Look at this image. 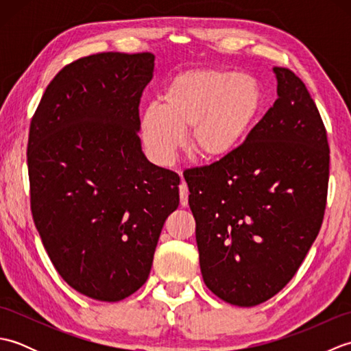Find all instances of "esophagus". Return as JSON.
<instances>
[{
	"instance_id": "obj_1",
	"label": "esophagus",
	"mask_w": 351,
	"mask_h": 351,
	"mask_svg": "<svg viewBox=\"0 0 351 351\" xmlns=\"http://www.w3.org/2000/svg\"><path fill=\"white\" fill-rule=\"evenodd\" d=\"M180 197H181V205L187 206L189 205V187L184 181L180 184Z\"/></svg>"
}]
</instances>
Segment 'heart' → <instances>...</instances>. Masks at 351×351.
<instances>
[{
  "instance_id": "1",
  "label": "heart",
  "mask_w": 351,
  "mask_h": 351,
  "mask_svg": "<svg viewBox=\"0 0 351 351\" xmlns=\"http://www.w3.org/2000/svg\"><path fill=\"white\" fill-rule=\"evenodd\" d=\"M261 106L256 83L247 77L215 69L181 72L161 96V107L149 106L141 134L152 160L169 166L184 146L206 161L225 160L241 143Z\"/></svg>"
}]
</instances>
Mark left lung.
I'll return each mask as SVG.
<instances>
[{
    "instance_id": "1",
    "label": "left lung",
    "mask_w": 351,
    "mask_h": 351,
    "mask_svg": "<svg viewBox=\"0 0 351 351\" xmlns=\"http://www.w3.org/2000/svg\"><path fill=\"white\" fill-rule=\"evenodd\" d=\"M278 99L228 158L184 175L200 271L213 293L256 306L293 279L322 228L330 151L303 81L273 68Z\"/></svg>"
}]
</instances>
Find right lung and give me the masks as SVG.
<instances>
[{
  "label": "right lung",
  "mask_w": 351,
  "mask_h": 351,
  "mask_svg": "<svg viewBox=\"0 0 351 351\" xmlns=\"http://www.w3.org/2000/svg\"><path fill=\"white\" fill-rule=\"evenodd\" d=\"M151 52H101L48 84L29 125L34 225L73 289L119 302L147 280L164 221L180 205V176L149 162L138 106Z\"/></svg>",
  "instance_id": "1"
}]
</instances>
